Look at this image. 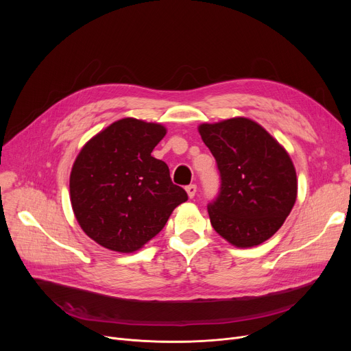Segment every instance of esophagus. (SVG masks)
I'll return each mask as SVG.
<instances>
[{
    "label": "esophagus",
    "mask_w": 351,
    "mask_h": 351,
    "mask_svg": "<svg viewBox=\"0 0 351 351\" xmlns=\"http://www.w3.org/2000/svg\"><path fill=\"white\" fill-rule=\"evenodd\" d=\"M186 192H188V196L192 199V197L195 196V193H196V185H189V186H186Z\"/></svg>",
    "instance_id": "esophagus-1"
}]
</instances>
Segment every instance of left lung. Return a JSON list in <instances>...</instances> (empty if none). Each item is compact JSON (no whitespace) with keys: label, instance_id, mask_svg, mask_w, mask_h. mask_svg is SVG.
Returning <instances> with one entry per match:
<instances>
[{"label":"left lung","instance_id":"obj_1","mask_svg":"<svg viewBox=\"0 0 351 351\" xmlns=\"http://www.w3.org/2000/svg\"><path fill=\"white\" fill-rule=\"evenodd\" d=\"M216 159L220 189L208 205L213 229L236 247L263 243L280 229L298 197V178L285 147L247 118L199 126Z\"/></svg>","mask_w":351,"mask_h":351}]
</instances>
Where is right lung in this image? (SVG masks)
<instances>
[{"instance_id":"right-lung-1","label":"right lung","mask_w":351,"mask_h":351,"mask_svg":"<svg viewBox=\"0 0 351 351\" xmlns=\"http://www.w3.org/2000/svg\"><path fill=\"white\" fill-rule=\"evenodd\" d=\"M165 126L123 118L89 139L69 176L71 205L82 230L121 253L141 249L168 222L188 193L154 158Z\"/></svg>"}]
</instances>
